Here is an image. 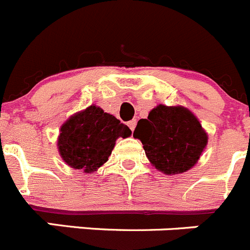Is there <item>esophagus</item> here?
Returning a JSON list of instances; mask_svg holds the SVG:
<instances>
[{
	"label": "esophagus",
	"instance_id": "obj_1",
	"mask_svg": "<svg viewBox=\"0 0 250 250\" xmlns=\"http://www.w3.org/2000/svg\"><path fill=\"white\" fill-rule=\"evenodd\" d=\"M127 126L131 129V131H134V129H135L136 126V120H130L129 123H127Z\"/></svg>",
	"mask_w": 250,
	"mask_h": 250
}]
</instances>
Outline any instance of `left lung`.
<instances>
[{"label":"left lung","instance_id":"obj_1","mask_svg":"<svg viewBox=\"0 0 250 250\" xmlns=\"http://www.w3.org/2000/svg\"><path fill=\"white\" fill-rule=\"evenodd\" d=\"M134 138L161 173L182 174L193 167L208 144V135L195 115L183 106L158 105L140 119Z\"/></svg>","mask_w":250,"mask_h":250}]
</instances>
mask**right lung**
Returning <instances> with one entry per match:
<instances>
[{
    "mask_svg": "<svg viewBox=\"0 0 250 250\" xmlns=\"http://www.w3.org/2000/svg\"><path fill=\"white\" fill-rule=\"evenodd\" d=\"M131 130L96 105L76 112L60 130L57 146L62 160L72 169L94 173L107 161L119 138Z\"/></svg>",
    "mask_w": 250,
    "mask_h": 250,
    "instance_id": "1",
    "label": "right lung"
}]
</instances>
